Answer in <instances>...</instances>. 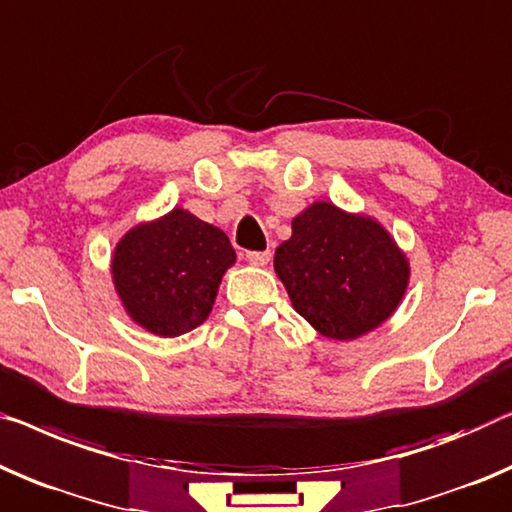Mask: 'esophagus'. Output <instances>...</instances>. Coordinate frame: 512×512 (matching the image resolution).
Masks as SVG:
<instances>
[{
	"mask_svg": "<svg viewBox=\"0 0 512 512\" xmlns=\"http://www.w3.org/2000/svg\"><path fill=\"white\" fill-rule=\"evenodd\" d=\"M248 262L255 266H266L271 262V250H262V253H248Z\"/></svg>",
	"mask_w": 512,
	"mask_h": 512,
	"instance_id": "esophagus-1",
	"label": "esophagus"
}]
</instances>
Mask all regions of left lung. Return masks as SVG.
Wrapping results in <instances>:
<instances>
[{"label":"left lung","instance_id":"8db88e82","mask_svg":"<svg viewBox=\"0 0 512 512\" xmlns=\"http://www.w3.org/2000/svg\"><path fill=\"white\" fill-rule=\"evenodd\" d=\"M273 269L294 310L319 335L349 342L398 310L411 266L393 234L368 213L317 200L292 220Z\"/></svg>","mask_w":512,"mask_h":512}]
</instances>
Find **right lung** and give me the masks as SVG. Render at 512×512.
I'll return each instance as SVG.
<instances>
[{"label":"right lung","mask_w":512,"mask_h":512,"mask_svg":"<svg viewBox=\"0 0 512 512\" xmlns=\"http://www.w3.org/2000/svg\"><path fill=\"white\" fill-rule=\"evenodd\" d=\"M236 253L227 234L174 207L131 227L112 250L110 273L124 312L158 338L200 326Z\"/></svg>","instance_id":"obj_1"}]
</instances>
